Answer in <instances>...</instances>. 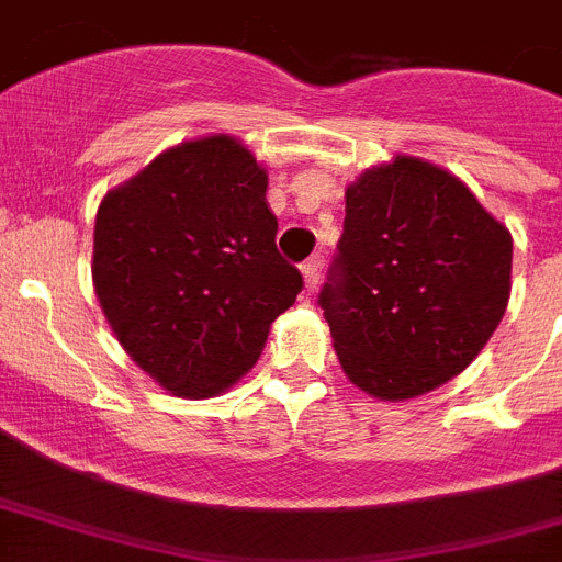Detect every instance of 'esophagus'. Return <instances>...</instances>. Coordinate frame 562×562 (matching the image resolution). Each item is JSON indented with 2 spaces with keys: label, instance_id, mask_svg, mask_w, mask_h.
Returning a JSON list of instances; mask_svg holds the SVG:
<instances>
[{
  "label": "esophagus",
  "instance_id": "1",
  "mask_svg": "<svg viewBox=\"0 0 562 562\" xmlns=\"http://www.w3.org/2000/svg\"><path fill=\"white\" fill-rule=\"evenodd\" d=\"M322 266H325V260H322V257H311V260L302 262V274H305L307 291H316L318 277H322Z\"/></svg>",
  "mask_w": 562,
  "mask_h": 562
}]
</instances>
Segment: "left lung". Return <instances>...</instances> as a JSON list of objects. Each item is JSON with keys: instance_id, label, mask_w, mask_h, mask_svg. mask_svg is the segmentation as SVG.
<instances>
[{"instance_id": "left-lung-1", "label": "left lung", "mask_w": 562, "mask_h": 562, "mask_svg": "<svg viewBox=\"0 0 562 562\" xmlns=\"http://www.w3.org/2000/svg\"><path fill=\"white\" fill-rule=\"evenodd\" d=\"M318 293L358 389L408 401L459 375L507 311L513 237L448 170L414 156L361 173Z\"/></svg>"}]
</instances>
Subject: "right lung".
I'll return each mask as SVG.
<instances>
[{"label":"right lung","instance_id":"obj_1","mask_svg":"<svg viewBox=\"0 0 562 562\" xmlns=\"http://www.w3.org/2000/svg\"><path fill=\"white\" fill-rule=\"evenodd\" d=\"M266 187L251 150L218 134L165 150L100 201V307L136 367L179 397L244 378L302 291L277 251Z\"/></svg>","mask_w":562,"mask_h":562}]
</instances>
